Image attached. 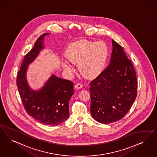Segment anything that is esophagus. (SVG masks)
<instances>
[{
  "mask_svg": "<svg viewBox=\"0 0 157 157\" xmlns=\"http://www.w3.org/2000/svg\"><path fill=\"white\" fill-rule=\"evenodd\" d=\"M83 87V85L82 84H81V83H78L77 84H76L75 86V88L77 89H81Z\"/></svg>",
  "mask_w": 157,
  "mask_h": 157,
  "instance_id": "34e87169",
  "label": "esophagus"
}]
</instances>
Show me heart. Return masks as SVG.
Instances as JSON below:
<instances>
[{
  "instance_id": "obj_1",
  "label": "heart",
  "mask_w": 157,
  "mask_h": 157,
  "mask_svg": "<svg viewBox=\"0 0 157 157\" xmlns=\"http://www.w3.org/2000/svg\"><path fill=\"white\" fill-rule=\"evenodd\" d=\"M65 56L71 63L78 65L82 75L94 78L99 75L105 68L109 56L108 47L103 41L81 40L70 44ZM65 69L71 71L67 63H63Z\"/></svg>"
}]
</instances>
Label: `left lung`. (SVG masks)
Masks as SVG:
<instances>
[{"mask_svg":"<svg viewBox=\"0 0 157 157\" xmlns=\"http://www.w3.org/2000/svg\"><path fill=\"white\" fill-rule=\"evenodd\" d=\"M110 64L90 82V112L103 124L123 119L137 94V80L132 61L124 48L112 40Z\"/></svg>","mask_w":157,"mask_h":157,"instance_id":"1","label":"left lung"}]
</instances>
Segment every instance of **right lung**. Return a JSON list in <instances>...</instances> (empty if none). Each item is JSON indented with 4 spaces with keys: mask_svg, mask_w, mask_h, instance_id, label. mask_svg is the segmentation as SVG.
<instances>
[{
    "mask_svg": "<svg viewBox=\"0 0 157 157\" xmlns=\"http://www.w3.org/2000/svg\"><path fill=\"white\" fill-rule=\"evenodd\" d=\"M47 33L40 36L34 47L24 58L17 76L16 83L26 112L38 122L45 125H58L68 118L69 102L74 94L72 82L51 76L39 91L33 90L25 79L28 65L44 48L43 42Z\"/></svg>",
    "mask_w": 157,
    "mask_h": 157,
    "instance_id": "obj_1",
    "label": "right lung"
}]
</instances>
